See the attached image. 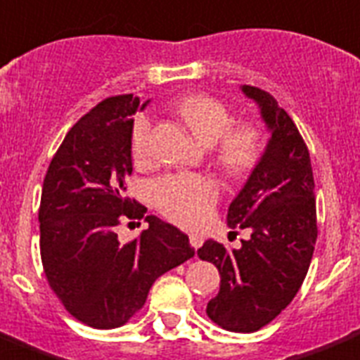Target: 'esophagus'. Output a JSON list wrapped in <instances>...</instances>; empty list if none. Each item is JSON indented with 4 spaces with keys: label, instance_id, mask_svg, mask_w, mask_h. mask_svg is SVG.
Masks as SVG:
<instances>
[{
    "label": "esophagus",
    "instance_id": "obj_1",
    "mask_svg": "<svg viewBox=\"0 0 360 360\" xmlns=\"http://www.w3.org/2000/svg\"><path fill=\"white\" fill-rule=\"evenodd\" d=\"M202 234H189V242H191V246L197 250V248H200V244H202Z\"/></svg>",
    "mask_w": 360,
    "mask_h": 360
}]
</instances>
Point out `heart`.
I'll list each match as a JSON object with an SVG mask.
<instances>
[{"mask_svg": "<svg viewBox=\"0 0 360 360\" xmlns=\"http://www.w3.org/2000/svg\"><path fill=\"white\" fill-rule=\"evenodd\" d=\"M175 114L199 139L211 146L214 163L229 175H244L260 161L264 136L254 124H232L226 104L207 94H189L175 102ZM149 120L139 116L131 129V155L146 161L149 155ZM151 199L167 219L183 226H197L219 199L217 183L205 175H165L151 185Z\"/></svg>", "mask_w": 360, "mask_h": 360, "instance_id": "b5f03b06", "label": "heart"}]
</instances>
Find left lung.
<instances>
[{"instance_id": "obj_1", "label": "left lung", "mask_w": 360, "mask_h": 360, "mask_svg": "<svg viewBox=\"0 0 360 360\" xmlns=\"http://www.w3.org/2000/svg\"><path fill=\"white\" fill-rule=\"evenodd\" d=\"M240 90L260 108L270 139L229 207L231 229H248L240 248L207 240L199 258L221 274L207 315L234 333H252L282 314L300 292L317 240L311 160L288 112L260 88Z\"/></svg>"}]
</instances>
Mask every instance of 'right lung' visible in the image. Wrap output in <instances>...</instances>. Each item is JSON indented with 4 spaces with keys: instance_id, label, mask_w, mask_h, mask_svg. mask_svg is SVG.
I'll list each match as a JSON object with an SVG mask.
<instances>
[{
    "instance_id": "1",
    "label": "right lung",
    "mask_w": 360,
    "mask_h": 360,
    "mask_svg": "<svg viewBox=\"0 0 360 360\" xmlns=\"http://www.w3.org/2000/svg\"><path fill=\"white\" fill-rule=\"evenodd\" d=\"M146 104L134 94L102 100L70 128L43 181L39 244L46 282L68 314L94 329L128 323L161 274L195 254L187 234L153 214L128 244L116 232L148 211L126 197L131 116Z\"/></svg>"
}]
</instances>
